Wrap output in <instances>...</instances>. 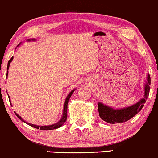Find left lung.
Listing matches in <instances>:
<instances>
[{
    "label": "left lung",
    "mask_w": 158,
    "mask_h": 158,
    "mask_svg": "<svg viewBox=\"0 0 158 158\" xmlns=\"http://www.w3.org/2000/svg\"><path fill=\"white\" fill-rule=\"evenodd\" d=\"M150 74H148L147 81L145 84V95L144 98L141 99L137 103L133 104L132 106H127L122 109H113L112 107L108 106L102 102L98 103V110L99 117L102 119L106 123L110 124H115L117 123H124L129 119L135 117L137 113L140 112L142 108L144 106L146 99H148L150 93Z\"/></svg>",
    "instance_id": "obj_1"
}]
</instances>
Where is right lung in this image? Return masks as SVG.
<instances>
[{
	"label": "right lung",
	"mask_w": 158,
	"mask_h": 158,
	"mask_svg": "<svg viewBox=\"0 0 158 158\" xmlns=\"http://www.w3.org/2000/svg\"><path fill=\"white\" fill-rule=\"evenodd\" d=\"M35 41V39H28V41ZM20 44H21V43H20L17 46H19L20 45ZM13 59V57L12 56L11 59H10L9 60V61H8V66H7V76H8V69H9L10 64V62L12 61ZM74 91H75V89H73V90L72 91V92H71L69 93V94H68V96L66 97L65 102H64V112H63V114H62V117H61V119H60V120H59V122H58L57 123H56V124H52V125H48V126H38V125H35V124H30V123H26V122L24 121L23 119H22L21 117L19 116V114H17L15 112V115H16V116L18 117V118H19V119H21V120L22 122H23V123H26L27 124H28V125L31 126V127H34V128L40 129V130H54V129H57V128H59V127H61L62 125H63L64 123L66 122V119H67V105H68V102H69V100L71 96H72V94H73V92H74ZM8 98H9V102H10V97H9V96H8ZM10 105H11V103H10Z\"/></svg>",
	"instance_id": "add662e5"
}]
</instances>
